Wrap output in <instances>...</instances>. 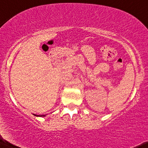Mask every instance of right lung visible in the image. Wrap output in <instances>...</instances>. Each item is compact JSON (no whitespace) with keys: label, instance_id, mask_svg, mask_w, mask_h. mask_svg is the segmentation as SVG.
Returning <instances> with one entry per match:
<instances>
[{"label":"right lung","instance_id":"obj_1","mask_svg":"<svg viewBox=\"0 0 148 148\" xmlns=\"http://www.w3.org/2000/svg\"><path fill=\"white\" fill-rule=\"evenodd\" d=\"M36 115V116H37V117H45V115Z\"/></svg>","mask_w":148,"mask_h":148}]
</instances>
